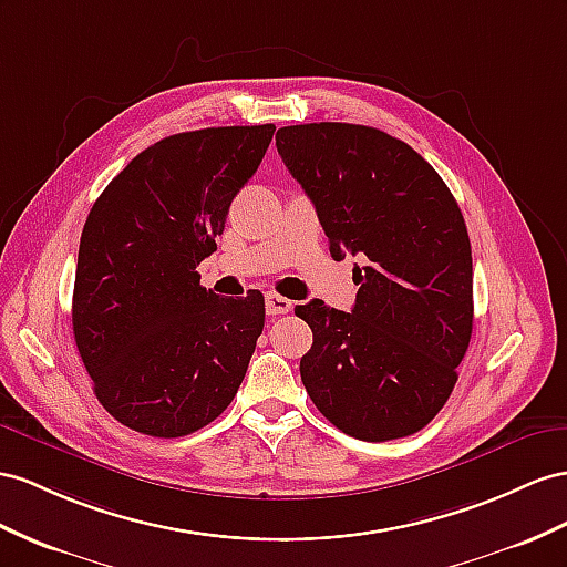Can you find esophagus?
Here are the masks:
<instances>
[{"label": "esophagus", "mask_w": 567, "mask_h": 567, "mask_svg": "<svg viewBox=\"0 0 567 567\" xmlns=\"http://www.w3.org/2000/svg\"><path fill=\"white\" fill-rule=\"evenodd\" d=\"M292 307H295V303L289 301L287 297H280V295H275V292L266 295V311H268L270 316L289 313V311H292Z\"/></svg>", "instance_id": "34e87169"}]
</instances>
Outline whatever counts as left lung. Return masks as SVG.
Segmentation results:
<instances>
[{
	"label": "left lung",
	"mask_w": 567,
	"mask_h": 567,
	"mask_svg": "<svg viewBox=\"0 0 567 567\" xmlns=\"http://www.w3.org/2000/svg\"><path fill=\"white\" fill-rule=\"evenodd\" d=\"M275 145L316 206L330 256H361L352 313L309 301L301 381L359 441L424 429L457 383L474 321L472 246L457 200L408 143L373 126H282Z\"/></svg>",
	"instance_id": "8db88e82"
}]
</instances>
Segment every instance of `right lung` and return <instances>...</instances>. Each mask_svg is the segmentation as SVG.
I'll list each match as a JSON object with an SVG mask.
<instances>
[{"label": "right lung", "mask_w": 567, "mask_h": 567, "mask_svg": "<svg viewBox=\"0 0 567 567\" xmlns=\"http://www.w3.org/2000/svg\"><path fill=\"white\" fill-rule=\"evenodd\" d=\"M275 126L174 134L138 153L83 225L71 323L100 404L155 439L188 435L235 400L266 301L217 297L196 266L223 235Z\"/></svg>", "instance_id": "1"}]
</instances>
